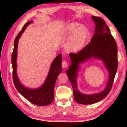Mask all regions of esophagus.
<instances>
[{"label": "esophagus", "mask_w": 127, "mask_h": 127, "mask_svg": "<svg viewBox=\"0 0 127 127\" xmlns=\"http://www.w3.org/2000/svg\"><path fill=\"white\" fill-rule=\"evenodd\" d=\"M62 66H63V68H66V67H68V63L66 61H65L62 62Z\"/></svg>", "instance_id": "esophagus-1"}]
</instances>
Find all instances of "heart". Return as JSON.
Wrapping results in <instances>:
<instances>
[{"mask_svg":"<svg viewBox=\"0 0 127 127\" xmlns=\"http://www.w3.org/2000/svg\"><path fill=\"white\" fill-rule=\"evenodd\" d=\"M63 32L70 36L68 43V50L73 53L78 52L83 48L89 36V32L86 27L78 23H71L68 25Z\"/></svg>","mask_w":127,"mask_h":127,"instance_id":"1","label":"heart"}]
</instances>
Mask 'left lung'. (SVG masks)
Wrapping results in <instances>:
<instances>
[{
  "label": "left lung",
  "mask_w": 127,
  "mask_h": 127,
  "mask_svg": "<svg viewBox=\"0 0 127 127\" xmlns=\"http://www.w3.org/2000/svg\"><path fill=\"white\" fill-rule=\"evenodd\" d=\"M95 23V34L90 42L77 53H70L72 64L66 70L68 78L73 90L74 98L79 104L88 105L100 101L110 91L118 68V49L117 42L111 34L105 21L98 17L92 16ZM93 57L101 60L109 73V80L105 89L102 92L92 95L81 93L77 89V72L79 64Z\"/></svg>",
  "instance_id": "left-lung-1"
}]
</instances>
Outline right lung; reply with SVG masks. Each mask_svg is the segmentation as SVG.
<instances>
[{"mask_svg": "<svg viewBox=\"0 0 127 127\" xmlns=\"http://www.w3.org/2000/svg\"><path fill=\"white\" fill-rule=\"evenodd\" d=\"M32 21H30L23 26L22 29L16 36L14 42V49L12 54L13 80L15 87L20 94L32 104L38 106H45L51 104L54 100V87L58 76L62 70V54L58 55L51 64L48 76L41 87L37 89L27 88L21 84L17 75V54L19 38L25 29Z\"/></svg>", "mask_w": 127, "mask_h": 127, "instance_id": "right-lung-1", "label": "right lung"}]
</instances>
